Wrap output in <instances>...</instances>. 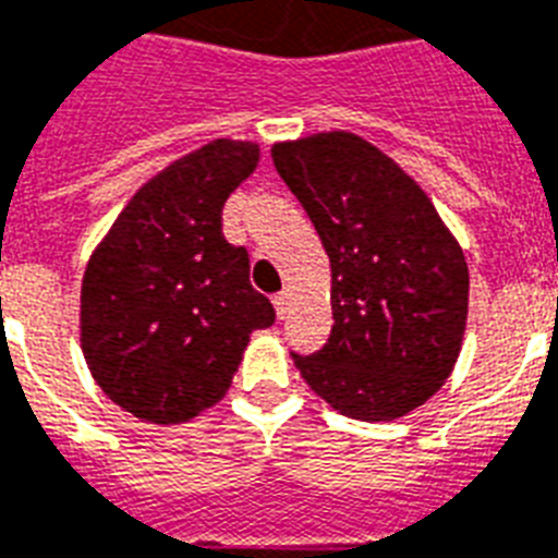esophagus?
<instances>
[{
  "label": "esophagus",
  "mask_w": 558,
  "mask_h": 558,
  "mask_svg": "<svg viewBox=\"0 0 558 558\" xmlns=\"http://www.w3.org/2000/svg\"><path fill=\"white\" fill-rule=\"evenodd\" d=\"M271 301H275V310H278L280 318H287L289 306H292V289H283V292H278Z\"/></svg>",
  "instance_id": "34e87169"
}]
</instances>
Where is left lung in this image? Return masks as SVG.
Returning a JSON list of instances; mask_svg holds the SVG:
<instances>
[{
  "label": "left lung",
  "mask_w": 558,
  "mask_h": 558,
  "mask_svg": "<svg viewBox=\"0 0 558 558\" xmlns=\"http://www.w3.org/2000/svg\"><path fill=\"white\" fill-rule=\"evenodd\" d=\"M271 161L330 257V341L292 356L339 414L390 423L425 405L454 371L469 266L428 193L388 153L348 130L271 144Z\"/></svg>",
  "instance_id": "obj_1"
}]
</instances>
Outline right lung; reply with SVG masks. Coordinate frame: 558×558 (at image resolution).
I'll use <instances>...</instances> for the list:
<instances>
[{
  "mask_svg": "<svg viewBox=\"0 0 558 558\" xmlns=\"http://www.w3.org/2000/svg\"><path fill=\"white\" fill-rule=\"evenodd\" d=\"M260 144L214 138L170 161L95 245L81 287L92 379L142 423H187L226 397L254 330L275 324L248 254L222 236V205Z\"/></svg>",
  "mask_w": 558,
  "mask_h": 558,
  "instance_id": "obj_1",
  "label": "right lung"
}]
</instances>
